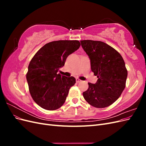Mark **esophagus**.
I'll list each match as a JSON object with an SVG mask.
<instances>
[{
	"label": "esophagus",
	"mask_w": 146,
	"mask_h": 146,
	"mask_svg": "<svg viewBox=\"0 0 146 146\" xmlns=\"http://www.w3.org/2000/svg\"><path fill=\"white\" fill-rule=\"evenodd\" d=\"M76 82H77V83H79V82H82V80H80V79H79L78 78H76Z\"/></svg>",
	"instance_id": "34e87169"
}]
</instances>
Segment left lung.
Masks as SVG:
<instances>
[{
  "mask_svg": "<svg viewBox=\"0 0 146 146\" xmlns=\"http://www.w3.org/2000/svg\"><path fill=\"white\" fill-rule=\"evenodd\" d=\"M80 42L89 56L91 70L98 78L95 84L88 83L83 98L92 107H108L121 96L125 87L127 70L124 61L116 50L104 42L83 40Z\"/></svg>",
  "mask_w": 146,
  "mask_h": 146,
  "instance_id": "obj_1",
  "label": "left lung"
}]
</instances>
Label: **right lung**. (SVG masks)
Masks as SVG:
<instances>
[{
	"label": "right lung",
	"instance_id": "1",
	"mask_svg": "<svg viewBox=\"0 0 146 146\" xmlns=\"http://www.w3.org/2000/svg\"><path fill=\"white\" fill-rule=\"evenodd\" d=\"M80 46L77 40L52 41L42 47L31 60L26 78L31 96L41 108L55 110L65 102L76 78L57 72L67 57Z\"/></svg>",
	"mask_w": 146,
	"mask_h": 146
}]
</instances>
